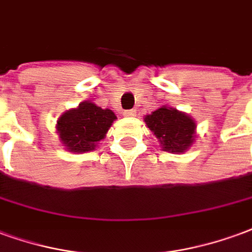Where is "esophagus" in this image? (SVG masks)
<instances>
[{
  "label": "esophagus",
  "mask_w": 252,
  "mask_h": 252,
  "mask_svg": "<svg viewBox=\"0 0 252 252\" xmlns=\"http://www.w3.org/2000/svg\"><path fill=\"white\" fill-rule=\"evenodd\" d=\"M135 114H137V111H135V110H125L124 111L125 117H134Z\"/></svg>",
  "instance_id": "34e87169"
}]
</instances>
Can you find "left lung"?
Returning a JSON list of instances; mask_svg holds the SVG:
<instances>
[{
  "mask_svg": "<svg viewBox=\"0 0 252 252\" xmlns=\"http://www.w3.org/2000/svg\"><path fill=\"white\" fill-rule=\"evenodd\" d=\"M145 122L165 152L184 153L193 144L196 124L188 114L162 106L146 115Z\"/></svg>",
  "mask_w": 252,
  "mask_h": 252,
  "instance_id": "8db88e82",
  "label": "left lung"
}]
</instances>
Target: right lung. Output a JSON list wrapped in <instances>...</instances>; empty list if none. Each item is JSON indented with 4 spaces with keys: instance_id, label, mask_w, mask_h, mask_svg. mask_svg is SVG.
<instances>
[{
    "instance_id": "add662e5",
    "label": "right lung",
    "mask_w": 252,
    "mask_h": 252,
    "mask_svg": "<svg viewBox=\"0 0 252 252\" xmlns=\"http://www.w3.org/2000/svg\"><path fill=\"white\" fill-rule=\"evenodd\" d=\"M117 119L108 108H100L93 102H83L68 110L58 119L56 130L68 152L86 153L96 148Z\"/></svg>"
}]
</instances>
